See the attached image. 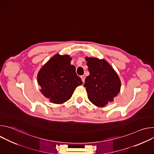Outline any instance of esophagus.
<instances>
[{"mask_svg":"<svg viewBox=\"0 0 154 154\" xmlns=\"http://www.w3.org/2000/svg\"><path fill=\"white\" fill-rule=\"evenodd\" d=\"M81 79H82V82L84 83L85 82V75H81Z\"/></svg>","mask_w":154,"mask_h":154,"instance_id":"esophagus-1","label":"esophagus"}]
</instances>
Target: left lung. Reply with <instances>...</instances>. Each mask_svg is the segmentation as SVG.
I'll return each instance as SVG.
<instances>
[{
	"mask_svg": "<svg viewBox=\"0 0 154 154\" xmlns=\"http://www.w3.org/2000/svg\"><path fill=\"white\" fill-rule=\"evenodd\" d=\"M90 75L85 86L90 100L97 106L111 103L120 91L121 82L118 74L105 60L86 57Z\"/></svg>",
	"mask_w": 154,
	"mask_h": 154,
	"instance_id": "8db88e82",
	"label": "left lung"
}]
</instances>
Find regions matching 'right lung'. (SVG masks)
I'll return each mask as SVG.
<instances>
[{"label": "right lung", "instance_id": "1", "mask_svg": "<svg viewBox=\"0 0 154 154\" xmlns=\"http://www.w3.org/2000/svg\"><path fill=\"white\" fill-rule=\"evenodd\" d=\"M71 58L68 55L57 54L40 69L38 83L41 92L51 102L62 103L69 99L76 87L83 83L71 64Z\"/></svg>", "mask_w": 154, "mask_h": 154}]
</instances>
